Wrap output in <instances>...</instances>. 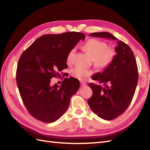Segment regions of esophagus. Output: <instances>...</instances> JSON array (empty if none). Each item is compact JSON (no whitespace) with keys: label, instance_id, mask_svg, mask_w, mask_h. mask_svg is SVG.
Segmentation results:
<instances>
[{"label":"esophagus","instance_id":"obj_1","mask_svg":"<svg viewBox=\"0 0 150 150\" xmlns=\"http://www.w3.org/2000/svg\"><path fill=\"white\" fill-rule=\"evenodd\" d=\"M86 85H87V83H86V82H80V86H81L82 87H85Z\"/></svg>","mask_w":150,"mask_h":150}]
</instances>
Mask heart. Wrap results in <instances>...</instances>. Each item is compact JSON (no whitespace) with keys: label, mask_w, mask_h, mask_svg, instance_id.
Masks as SVG:
<instances>
[{"label":"heart","mask_w":150,"mask_h":150,"mask_svg":"<svg viewBox=\"0 0 150 150\" xmlns=\"http://www.w3.org/2000/svg\"><path fill=\"white\" fill-rule=\"evenodd\" d=\"M106 42L95 38L88 40L83 45V49L91 59H93L94 66L99 69H104L112 62L115 52L112 48L107 47ZM75 49H73L68 53L67 62L71 63ZM91 74V71L86 69L75 68L71 70V75L79 80H83Z\"/></svg>","instance_id":"b5f03b06"}]
</instances>
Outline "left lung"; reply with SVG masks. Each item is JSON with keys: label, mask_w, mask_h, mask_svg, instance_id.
<instances>
[{"label": "left lung", "mask_w": 150, "mask_h": 150, "mask_svg": "<svg viewBox=\"0 0 150 150\" xmlns=\"http://www.w3.org/2000/svg\"><path fill=\"white\" fill-rule=\"evenodd\" d=\"M90 36L117 40L108 32L91 33ZM117 54L103 72L93 75L92 79L103 86L90 83L93 96L88 105L93 112L106 120L118 117L128 108L135 93L138 80V69L135 56L128 45L117 41Z\"/></svg>", "instance_id": "left-lung-1"}]
</instances>
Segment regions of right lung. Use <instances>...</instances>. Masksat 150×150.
Instances as JSON below:
<instances>
[{
    "mask_svg": "<svg viewBox=\"0 0 150 150\" xmlns=\"http://www.w3.org/2000/svg\"><path fill=\"white\" fill-rule=\"evenodd\" d=\"M85 37L76 32L47 34L23 52L17 67V85L23 104L37 120L52 123L67 110L71 96L79 89V80L66 78L60 87L56 83L51 86L50 82L67 68L68 53Z\"/></svg>",
    "mask_w": 150,
    "mask_h": 150,
    "instance_id": "add662e5",
    "label": "right lung"
}]
</instances>
